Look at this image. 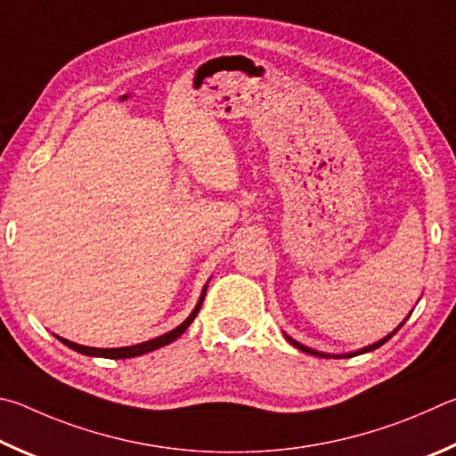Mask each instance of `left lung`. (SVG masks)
Here are the masks:
<instances>
[{
  "mask_svg": "<svg viewBox=\"0 0 456 456\" xmlns=\"http://www.w3.org/2000/svg\"><path fill=\"white\" fill-rule=\"evenodd\" d=\"M420 300V298H419ZM412 314V310H411V313H409V316ZM409 316H406L404 318V321L401 322V324H398L396 326V329L393 330V332H390V334H387V337L385 338H380L379 342H374V345H369V346H364V348H358V350H354V353H346V354H329V353H321V350H314V348H310V346H305V345H300V342H297V340H294L292 337H289V334H284V338L286 340H289L290 342V345L294 346V348H298V350H302V353H306V354H313V356H321V358H350V356H358V354H364V353H370V350H374V348H379V346H382V345H385V342L387 340H390V338H393L395 337V334L398 332V330H401L403 329V324L406 322V321H409Z\"/></svg>",
  "mask_w": 456,
  "mask_h": 456,
  "instance_id": "8db88e82",
  "label": "left lung"
}]
</instances>
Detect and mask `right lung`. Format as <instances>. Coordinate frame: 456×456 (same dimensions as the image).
Returning <instances> with one entry per match:
<instances>
[{
    "mask_svg": "<svg viewBox=\"0 0 456 456\" xmlns=\"http://www.w3.org/2000/svg\"><path fill=\"white\" fill-rule=\"evenodd\" d=\"M208 282H210V281H208ZM208 282L204 284L202 294H200V298H198V302H196V306H194V310H191V313H190V316L186 318V321H183L182 324L175 326L174 330L162 334V337H156V338H151V340L140 342V345L119 346V348H94V346L76 345V342H71V340H68V338H61V337H58V334H53V337L58 338L60 342H63V345H66L68 348L76 350V353H79V354H86V356H100V358H134V356H142V354H146V353H151V350H158V348H162V346H166V345H170V342H174L175 338L182 337V334L186 332L188 326H190L191 322H194V318H196V314H198L200 306H202L204 297H206Z\"/></svg>",
    "mask_w": 456,
    "mask_h": 456,
    "instance_id": "right-lung-1",
    "label": "right lung"
}]
</instances>
